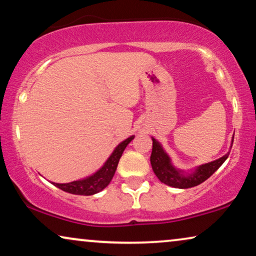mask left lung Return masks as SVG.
<instances>
[{
	"label": "left lung",
	"instance_id": "left-lung-1",
	"mask_svg": "<svg viewBox=\"0 0 256 256\" xmlns=\"http://www.w3.org/2000/svg\"><path fill=\"white\" fill-rule=\"evenodd\" d=\"M152 138V153H151V166L153 172L156 176L160 182L165 185L176 187V188H190L200 185V184L205 182L220 168L222 164L226 162V159L230 156L228 151L226 154L221 156V158L213 160L210 162L202 164V165L196 166L192 170L185 171V170H180L173 165L171 156L168 154L162 148V145L156 140V138ZM234 136L232 138L230 148L233 145Z\"/></svg>",
	"mask_w": 256,
	"mask_h": 256
}]
</instances>
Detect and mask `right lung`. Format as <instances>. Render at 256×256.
Masks as SVG:
<instances>
[{
	"mask_svg": "<svg viewBox=\"0 0 256 256\" xmlns=\"http://www.w3.org/2000/svg\"><path fill=\"white\" fill-rule=\"evenodd\" d=\"M134 139V136H131V137L126 138L125 140L119 142L114 151H112L110 156L106 159V162L103 164V166L98 168L92 174L71 182L52 184L56 187H58L60 190H64V192L76 194V196H94V194L100 193V190H103L111 182L122 152H124L126 146L130 144Z\"/></svg>",
	"mask_w": 256,
	"mask_h": 256,
	"instance_id": "add662e5",
	"label": "right lung"
}]
</instances>
